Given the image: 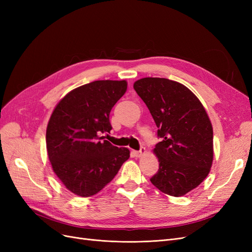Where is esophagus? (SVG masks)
<instances>
[{
    "mask_svg": "<svg viewBox=\"0 0 252 252\" xmlns=\"http://www.w3.org/2000/svg\"><path fill=\"white\" fill-rule=\"evenodd\" d=\"M145 152H146V149H145V147H141L140 148V150H133L132 151V154L136 157V158H140V157H142Z\"/></svg>",
    "mask_w": 252,
    "mask_h": 252,
    "instance_id": "34e87169",
    "label": "esophagus"
}]
</instances>
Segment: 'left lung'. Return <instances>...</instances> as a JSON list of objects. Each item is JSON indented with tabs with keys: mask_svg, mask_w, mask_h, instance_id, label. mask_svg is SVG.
<instances>
[{
	"mask_svg": "<svg viewBox=\"0 0 252 252\" xmlns=\"http://www.w3.org/2000/svg\"><path fill=\"white\" fill-rule=\"evenodd\" d=\"M148 107L161 142L154 152L158 170L150 182L162 192L181 196L207 177L213 159V130L205 108L183 84L144 78L133 84Z\"/></svg>",
	"mask_w": 252,
	"mask_h": 252,
	"instance_id": "8db88e82",
	"label": "left lung"
}]
</instances>
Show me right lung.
<instances>
[{
	"label": "right lung",
	"instance_id": "add662e5",
	"mask_svg": "<svg viewBox=\"0 0 252 252\" xmlns=\"http://www.w3.org/2000/svg\"><path fill=\"white\" fill-rule=\"evenodd\" d=\"M126 89V81L91 82L71 90L53 110L46 130L48 158L72 193L96 194L130 157L127 148L104 140L112 129L110 111Z\"/></svg>",
	"mask_w": 252,
	"mask_h": 252
}]
</instances>
